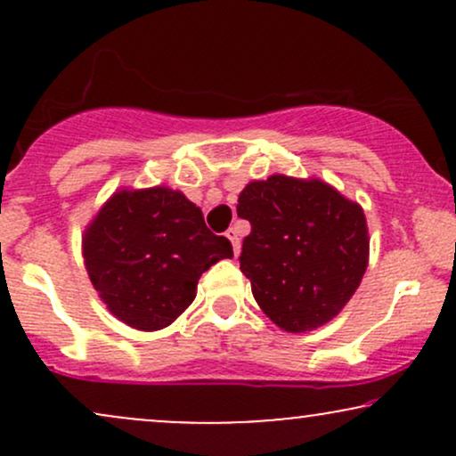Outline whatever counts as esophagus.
<instances>
[{
  "label": "esophagus",
  "mask_w": 456,
  "mask_h": 456,
  "mask_svg": "<svg viewBox=\"0 0 456 456\" xmlns=\"http://www.w3.org/2000/svg\"><path fill=\"white\" fill-rule=\"evenodd\" d=\"M227 238L232 240V244H233V253L238 255L240 253V232L235 227H229L227 229Z\"/></svg>",
  "instance_id": "34e87169"
}]
</instances>
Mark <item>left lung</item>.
Masks as SVG:
<instances>
[{"label": "left lung", "instance_id": "obj_1", "mask_svg": "<svg viewBox=\"0 0 456 456\" xmlns=\"http://www.w3.org/2000/svg\"><path fill=\"white\" fill-rule=\"evenodd\" d=\"M238 216L250 223L240 270L276 326L306 332L341 313L369 264L358 203L322 180L272 175L240 192Z\"/></svg>", "mask_w": 456, "mask_h": 456}]
</instances>
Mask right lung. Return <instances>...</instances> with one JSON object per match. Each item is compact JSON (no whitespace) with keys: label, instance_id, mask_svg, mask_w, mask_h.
Returning <instances> with one entry per match:
<instances>
[{"label":"right lung","instance_id":"obj_1","mask_svg":"<svg viewBox=\"0 0 456 456\" xmlns=\"http://www.w3.org/2000/svg\"><path fill=\"white\" fill-rule=\"evenodd\" d=\"M83 257L109 311L150 332L182 315L195 300L199 276L232 259L233 248L206 227L195 203L156 186L109 199L87 227Z\"/></svg>","mask_w":456,"mask_h":456}]
</instances>
